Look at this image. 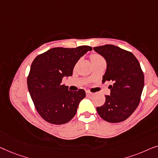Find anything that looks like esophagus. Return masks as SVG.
Listing matches in <instances>:
<instances>
[{"mask_svg": "<svg viewBox=\"0 0 158 158\" xmlns=\"http://www.w3.org/2000/svg\"><path fill=\"white\" fill-rule=\"evenodd\" d=\"M86 95H87V96H91V95H92V93L89 92V91H87V92H86Z\"/></svg>", "mask_w": 158, "mask_h": 158, "instance_id": "34e87169", "label": "esophagus"}]
</instances>
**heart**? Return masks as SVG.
I'll return each instance as SVG.
<instances>
[{"mask_svg": "<svg viewBox=\"0 0 158 158\" xmlns=\"http://www.w3.org/2000/svg\"><path fill=\"white\" fill-rule=\"evenodd\" d=\"M91 61H95V60H98V59H102V57L100 56V55L97 54H92L91 55Z\"/></svg>", "mask_w": 158, "mask_h": 158, "instance_id": "1", "label": "heart"}]
</instances>
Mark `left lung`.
Masks as SVG:
<instances>
[{"mask_svg":"<svg viewBox=\"0 0 158 158\" xmlns=\"http://www.w3.org/2000/svg\"><path fill=\"white\" fill-rule=\"evenodd\" d=\"M93 48L106 61L102 82H113L109 86L110 95H106L105 103L97 111L108 123H121L135 112L140 101L144 87L140 64L132 53L118 46L106 44Z\"/></svg>","mask_w":158,"mask_h":158,"instance_id":"left-lung-1","label":"left lung"}]
</instances>
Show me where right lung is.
Instances as JSON below:
<instances>
[{"label": "right lung", "instance_id": "add662e5", "mask_svg": "<svg viewBox=\"0 0 158 158\" xmlns=\"http://www.w3.org/2000/svg\"><path fill=\"white\" fill-rule=\"evenodd\" d=\"M92 50L89 46L56 47L34 59L27 85L35 110L45 121L53 124H65L76 114L79 102L86 96L85 91H69L67 86L62 84V79L72 76L77 62Z\"/></svg>", "mask_w": 158, "mask_h": 158}]
</instances>
